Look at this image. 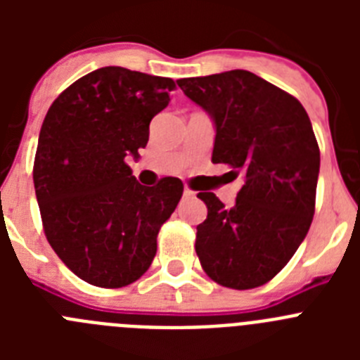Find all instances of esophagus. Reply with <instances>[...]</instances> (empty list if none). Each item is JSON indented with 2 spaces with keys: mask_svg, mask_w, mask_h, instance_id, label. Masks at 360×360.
Wrapping results in <instances>:
<instances>
[{
  "mask_svg": "<svg viewBox=\"0 0 360 360\" xmlns=\"http://www.w3.org/2000/svg\"><path fill=\"white\" fill-rule=\"evenodd\" d=\"M195 196V193L191 189H184V198H193Z\"/></svg>",
  "mask_w": 360,
  "mask_h": 360,
  "instance_id": "34e87169",
  "label": "esophagus"
}]
</instances>
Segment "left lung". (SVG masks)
I'll list each match as a JSON object with an SVG mask.
<instances>
[{
	"instance_id": "8db88e82",
	"label": "left lung",
	"mask_w": 360,
	"mask_h": 360,
	"mask_svg": "<svg viewBox=\"0 0 360 360\" xmlns=\"http://www.w3.org/2000/svg\"><path fill=\"white\" fill-rule=\"evenodd\" d=\"M184 94L211 115L212 162L231 165L243 186L232 207L198 193L207 219L195 249L221 287L265 285L290 262L316 212L319 146L303 104L247 70L180 79Z\"/></svg>"
}]
</instances>
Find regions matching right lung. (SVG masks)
<instances>
[{
  "mask_svg": "<svg viewBox=\"0 0 360 360\" xmlns=\"http://www.w3.org/2000/svg\"><path fill=\"white\" fill-rule=\"evenodd\" d=\"M173 79L104 66L68 86L41 126L34 187L46 240L82 281L131 285L151 265L157 236L182 198L180 178L136 182L149 122L171 101Z\"/></svg>",
  "mask_w": 360,
  "mask_h": 360,
  "instance_id": "obj_1",
  "label": "right lung"
}]
</instances>
